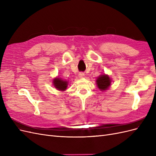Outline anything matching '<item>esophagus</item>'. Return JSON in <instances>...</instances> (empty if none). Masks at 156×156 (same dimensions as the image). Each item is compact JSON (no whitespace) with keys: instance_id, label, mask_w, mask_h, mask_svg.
<instances>
[{"instance_id":"34e87169","label":"esophagus","mask_w":156,"mask_h":156,"mask_svg":"<svg viewBox=\"0 0 156 156\" xmlns=\"http://www.w3.org/2000/svg\"><path fill=\"white\" fill-rule=\"evenodd\" d=\"M84 73L83 72H80L79 73V77L80 78H83V77H84Z\"/></svg>"}]
</instances>
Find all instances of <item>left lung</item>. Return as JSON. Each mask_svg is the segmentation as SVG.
I'll list each match as a JSON object with an SVG mask.
<instances>
[{
	"instance_id": "left-lung-1",
	"label": "left lung",
	"mask_w": 156,
	"mask_h": 156,
	"mask_svg": "<svg viewBox=\"0 0 156 156\" xmlns=\"http://www.w3.org/2000/svg\"><path fill=\"white\" fill-rule=\"evenodd\" d=\"M98 87L100 88L101 90H107L111 85V79L107 75H101V76L99 77L97 80Z\"/></svg>"
}]
</instances>
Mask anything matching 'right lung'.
I'll return each mask as SVG.
<instances>
[{
  "label": "right lung",
  "mask_w": 156,
  "mask_h": 156,
  "mask_svg": "<svg viewBox=\"0 0 156 156\" xmlns=\"http://www.w3.org/2000/svg\"><path fill=\"white\" fill-rule=\"evenodd\" d=\"M53 84L56 88H57L59 90H65L67 88L68 82L63 81L60 78H55L53 80Z\"/></svg>",
  "instance_id": "right-lung-1"
}]
</instances>
